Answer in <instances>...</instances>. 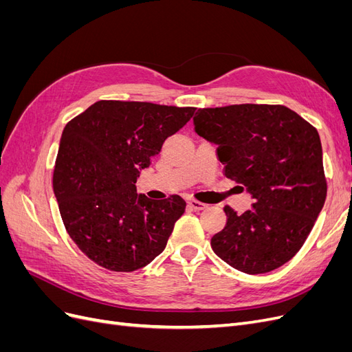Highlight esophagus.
Here are the masks:
<instances>
[{
  "label": "esophagus",
  "instance_id": "34e87169",
  "mask_svg": "<svg viewBox=\"0 0 352 352\" xmlns=\"http://www.w3.org/2000/svg\"><path fill=\"white\" fill-rule=\"evenodd\" d=\"M188 206L192 208V210H195V211H201V210H206L207 208V206L204 204V202H199V201H195V199H189L188 201Z\"/></svg>",
  "mask_w": 352,
  "mask_h": 352
}]
</instances>
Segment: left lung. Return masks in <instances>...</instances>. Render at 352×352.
Returning <instances> with one entry per match:
<instances>
[{
	"label": "left lung",
	"instance_id": "1",
	"mask_svg": "<svg viewBox=\"0 0 352 352\" xmlns=\"http://www.w3.org/2000/svg\"><path fill=\"white\" fill-rule=\"evenodd\" d=\"M195 132L217 146L225 176L254 202L211 238L216 255L248 274L280 267L300 251L326 199L322 142L314 127L283 105L199 109Z\"/></svg>",
	"mask_w": 352,
	"mask_h": 352
}]
</instances>
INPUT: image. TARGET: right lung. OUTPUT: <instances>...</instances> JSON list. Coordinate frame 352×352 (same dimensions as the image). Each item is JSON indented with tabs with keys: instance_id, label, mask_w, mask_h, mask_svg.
<instances>
[{
	"instance_id": "add662e5",
	"label": "right lung",
	"mask_w": 352,
	"mask_h": 352,
	"mask_svg": "<svg viewBox=\"0 0 352 352\" xmlns=\"http://www.w3.org/2000/svg\"><path fill=\"white\" fill-rule=\"evenodd\" d=\"M194 107L98 101L63 131L52 188L66 230L89 260L135 272L162 254L186 202L136 192V180Z\"/></svg>"
}]
</instances>
